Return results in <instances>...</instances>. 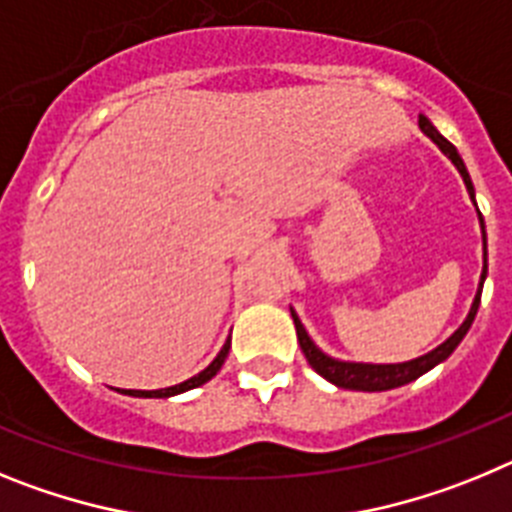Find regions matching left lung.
<instances>
[{
	"label": "left lung",
	"mask_w": 512,
	"mask_h": 512,
	"mask_svg": "<svg viewBox=\"0 0 512 512\" xmlns=\"http://www.w3.org/2000/svg\"><path fill=\"white\" fill-rule=\"evenodd\" d=\"M418 125H420V130H423V133L428 135V138H431L433 143H436V146L451 158V161H454V166L459 169V174L464 176V184H467L469 194H472V200H474L472 179H469L467 166H464L461 156L456 153V148L451 146L449 140L443 138L436 128H433L428 117L420 115ZM479 217H482V212H479ZM482 233H485V223H482ZM485 248H487V243H485ZM485 277H487V251H485V269H482V282H479V292H477V297H474L472 310H469L467 320L461 323V328L456 330L449 341L441 343L438 348H433L431 354L420 356V359L405 361V364H348V361L330 359V356H325L323 351H320V348L310 341L307 330L302 328L300 318H297L295 312H292V318H295V328H297V341H300V348H302V354H305L307 364H310L312 369L320 374V377H325L328 382L336 384V387H343V390H359V392L395 390V387H402V384H408V382H413V379H418L420 374H425L428 369H433L436 364H441L443 359H449L451 351L459 346L461 338L467 336V330L472 328V320H474V315H477V307H479V297H482V284H485Z\"/></svg>",
	"instance_id": "1"
}]
</instances>
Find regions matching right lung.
I'll return each instance as SVG.
<instances>
[{
    "label": "right lung",
    "mask_w": 512,
    "mask_h": 512,
    "mask_svg": "<svg viewBox=\"0 0 512 512\" xmlns=\"http://www.w3.org/2000/svg\"><path fill=\"white\" fill-rule=\"evenodd\" d=\"M228 348H230V341H225V346L220 348V354L215 356V361H212L207 369H202L197 377L187 379V382L182 384H174V387H166V390H153V392H143V390H125V395H133V397H171V395H179V392H187V390H194V387H200V384H205L207 379L215 377L217 372H220V366L225 364V356H228Z\"/></svg>",
    "instance_id": "1"
}]
</instances>
